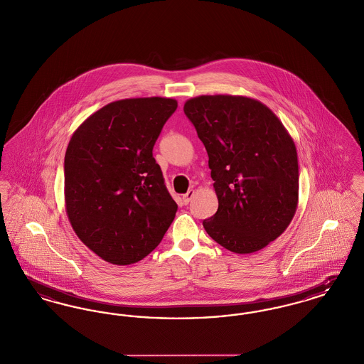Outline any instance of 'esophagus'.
Instances as JSON below:
<instances>
[{
    "mask_svg": "<svg viewBox=\"0 0 364 364\" xmlns=\"http://www.w3.org/2000/svg\"><path fill=\"white\" fill-rule=\"evenodd\" d=\"M193 195H195V191L188 190V192H187L186 195H183V203H184V205H188L191 202V199L193 198Z\"/></svg>",
    "mask_w": 364,
    "mask_h": 364,
    "instance_id": "esophagus-1",
    "label": "esophagus"
}]
</instances>
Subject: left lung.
Masks as SVG:
<instances>
[{"label": "left lung", "mask_w": 364, "mask_h": 364, "mask_svg": "<svg viewBox=\"0 0 364 364\" xmlns=\"http://www.w3.org/2000/svg\"><path fill=\"white\" fill-rule=\"evenodd\" d=\"M184 113L206 147L218 198L203 228L232 252L259 251L284 233L297 208L294 139L266 105L242 95H199Z\"/></svg>", "instance_id": "1"}]
</instances>
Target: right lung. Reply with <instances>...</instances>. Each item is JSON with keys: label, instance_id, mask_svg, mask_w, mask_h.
Returning <instances> with one entry per match:
<instances>
[{"label": "right lung", "instance_id": "add662e5", "mask_svg": "<svg viewBox=\"0 0 364 364\" xmlns=\"http://www.w3.org/2000/svg\"><path fill=\"white\" fill-rule=\"evenodd\" d=\"M176 109V100L162 97L114 101L70 138L64 161L67 215L77 237L109 263L143 259L174 220L177 205L153 147Z\"/></svg>", "mask_w": 364, "mask_h": 364}]
</instances>
